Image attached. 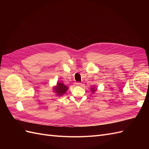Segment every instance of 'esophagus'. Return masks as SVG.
<instances>
[{
  "label": "esophagus",
  "instance_id": "34e87169",
  "mask_svg": "<svg viewBox=\"0 0 149 149\" xmlns=\"http://www.w3.org/2000/svg\"><path fill=\"white\" fill-rule=\"evenodd\" d=\"M75 84L76 86H81L82 84H81V83H80V82H76V83H75Z\"/></svg>",
  "mask_w": 149,
  "mask_h": 149
}]
</instances>
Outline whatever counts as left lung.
I'll list each match as a JSON object with an SVG mask.
<instances>
[{
    "mask_svg": "<svg viewBox=\"0 0 149 149\" xmlns=\"http://www.w3.org/2000/svg\"><path fill=\"white\" fill-rule=\"evenodd\" d=\"M91 89H92V91H93V92H94V91H96V89H95L94 88H91Z\"/></svg>",
    "mask_w": 149,
    "mask_h": 149,
    "instance_id": "left-lung-1",
    "label": "left lung"
}]
</instances>
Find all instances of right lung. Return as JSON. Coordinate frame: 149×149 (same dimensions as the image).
Instances as JSON below:
<instances>
[{"instance_id": "obj_1", "label": "right lung", "mask_w": 149, "mask_h": 149, "mask_svg": "<svg viewBox=\"0 0 149 149\" xmlns=\"http://www.w3.org/2000/svg\"><path fill=\"white\" fill-rule=\"evenodd\" d=\"M68 89V88L66 86L65 84L61 83H58L55 89V91L57 93L58 95L62 96L63 94H64L66 93Z\"/></svg>"}]
</instances>
